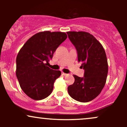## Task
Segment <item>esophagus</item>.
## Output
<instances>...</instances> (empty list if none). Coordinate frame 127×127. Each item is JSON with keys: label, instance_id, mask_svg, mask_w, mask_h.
<instances>
[{"label": "esophagus", "instance_id": "34e87169", "mask_svg": "<svg viewBox=\"0 0 127 127\" xmlns=\"http://www.w3.org/2000/svg\"><path fill=\"white\" fill-rule=\"evenodd\" d=\"M62 75H63V76H67L68 74H67V73H65L63 72V73H62Z\"/></svg>", "mask_w": 127, "mask_h": 127}]
</instances>
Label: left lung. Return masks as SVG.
<instances>
[{"label": "left lung", "instance_id": "1", "mask_svg": "<svg viewBox=\"0 0 127 127\" xmlns=\"http://www.w3.org/2000/svg\"><path fill=\"white\" fill-rule=\"evenodd\" d=\"M77 51L78 62L84 70L83 77L73 75L75 82L67 88L70 96L82 103L93 100L105 85L108 64L106 52L101 43L85 32H67Z\"/></svg>", "mask_w": 127, "mask_h": 127}]
</instances>
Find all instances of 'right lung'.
Returning <instances> with one entry per match:
<instances>
[{"mask_svg":"<svg viewBox=\"0 0 127 127\" xmlns=\"http://www.w3.org/2000/svg\"><path fill=\"white\" fill-rule=\"evenodd\" d=\"M67 37L63 32H39L30 37L19 51L16 76L22 90L31 98L40 100L51 94L54 83L61 72L51 69L47 64Z\"/></svg>","mask_w":127,"mask_h":127,"instance_id":"add662e5","label":"right lung"}]
</instances>
